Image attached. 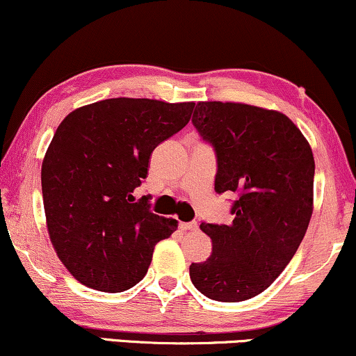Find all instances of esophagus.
Masks as SVG:
<instances>
[{
  "mask_svg": "<svg viewBox=\"0 0 356 356\" xmlns=\"http://www.w3.org/2000/svg\"><path fill=\"white\" fill-rule=\"evenodd\" d=\"M197 227H199V225H197L195 222H188V223L182 222V223H181V230H184V232H188V230H197Z\"/></svg>",
  "mask_w": 356,
  "mask_h": 356,
  "instance_id": "1",
  "label": "esophagus"
}]
</instances>
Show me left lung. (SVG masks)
Instances as JSON below:
<instances>
[{"mask_svg": "<svg viewBox=\"0 0 356 356\" xmlns=\"http://www.w3.org/2000/svg\"><path fill=\"white\" fill-rule=\"evenodd\" d=\"M192 123L217 152L215 191L235 192L238 199L230 225H200L211 254L188 271L207 298L240 302L273 284L307 232L314 154L298 126L276 110L199 102Z\"/></svg>", "mask_w": 356, "mask_h": 356, "instance_id": "8db88e82", "label": "left lung"}]
</instances>
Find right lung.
<instances>
[{
	"mask_svg": "<svg viewBox=\"0 0 356 356\" xmlns=\"http://www.w3.org/2000/svg\"><path fill=\"white\" fill-rule=\"evenodd\" d=\"M193 102L110 98L58 124L40 169L49 238L83 286L121 292L146 276L157 241L177 220L134 202L154 147L191 121Z\"/></svg>",
	"mask_w": 356,
	"mask_h": 356,
	"instance_id": "right-lung-1",
	"label": "right lung"
}]
</instances>
